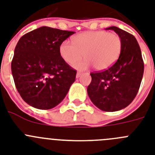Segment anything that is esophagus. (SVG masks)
Instances as JSON below:
<instances>
[{
    "label": "esophagus",
    "mask_w": 155,
    "mask_h": 155,
    "mask_svg": "<svg viewBox=\"0 0 155 155\" xmlns=\"http://www.w3.org/2000/svg\"><path fill=\"white\" fill-rule=\"evenodd\" d=\"M81 74H82V73H81V72H78V73H77V74H76V78H80V76Z\"/></svg>",
    "instance_id": "1"
}]
</instances>
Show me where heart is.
Listing matches in <instances>:
<instances>
[{
	"label": "heart",
	"instance_id": "heart-1",
	"mask_svg": "<svg viewBox=\"0 0 155 155\" xmlns=\"http://www.w3.org/2000/svg\"><path fill=\"white\" fill-rule=\"evenodd\" d=\"M74 44L65 41L59 46V53L66 63L71 64L83 57L84 61L73 64L79 70L92 67L96 71L110 68L118 59L121 51V38L114 33L96 30L81 33L73 39Z\"/></svg>",
	"mask_w": 155,
	"mask_h": 155
}]
</instances>
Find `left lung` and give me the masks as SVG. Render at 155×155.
I'll list each match as a JSON object with an SVG mask.
<instances>
[{"instance_id": "left-lung-1", "label": "left lung", "mask_w": 155, "mask_h": 155, "mask_svg": "<svg viewBox=\"0 0 155 155\" xmlns=\"http://www.w3.org/2000/svg\"><path fill=\"white\" fill-rule=\"evenodd\" d=\"M121 40V51L116 63L102 72L91 73L87 92L91 101L104 111L122 110L133 102L140 86L144 64L135 37L117 26H110Z\"/></svg>"}]
</instances>
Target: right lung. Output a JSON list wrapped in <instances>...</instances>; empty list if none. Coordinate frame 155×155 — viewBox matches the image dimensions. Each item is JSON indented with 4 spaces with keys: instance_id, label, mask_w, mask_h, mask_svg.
<instances>
[{
    "instance_id": "right-lung-1",
    "label": "right lung",
    "mask_w": 155,
    "mask_h": 155,
    "mask_svg": "<svg viewBox=\"0 0 155 155\" xmlns=\"http://www.w3.org/2000/svg\"><path fill=\"white\" fill-rule=\"evenodd\" d=\"M73 31L41 26L18 40L12 61L15 84L26 104L49 110L60 104L74 82L77 71L59 53Z\"/></svg>"
}]
</instances>
